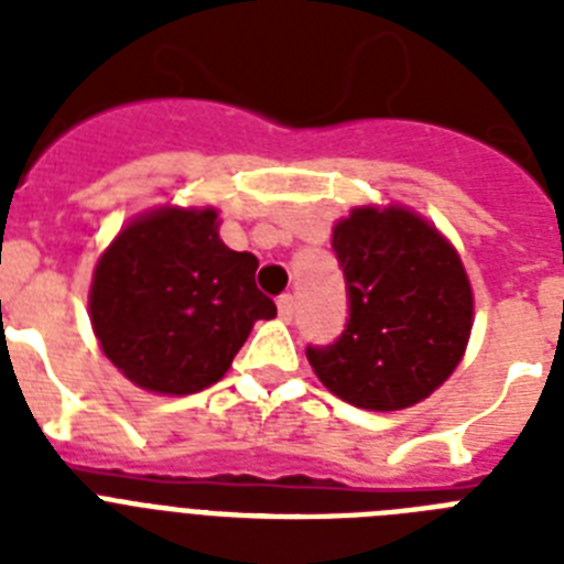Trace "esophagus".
<instances>
[{
    "label": "esophagus",
    "instance_id": "1",
    "mask_svg": "<svg viewBox=\"0 0 564 564\" xmlns=\"http://www.w3.org/2000/svg\"><path fill=\"white\" fill-rule=\"evenodd\" d=\"M278 313H281L283 322H290L295 316V299H292L290 292H283L281 299H278Z\"/></svg>",
    "mask_w": 564,
    "mask_h": 564
}]
</instances>
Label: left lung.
<instances>
[{"mask_svg": "<svg viewBox=\"0 0 564 564\" xmlns=\"http://www.w3.org/2000/svg\"><path fill=\"white\" fill-rule=\"evenodd\" d=\"M348 318L307 345L318 380L362 410H403L447 380L471 334L474 299L447 239L415 213L360 207L334 228Z\"/></svg>", "mask_w": 564, "mask_h": 564, "instance_id": "1", "label": "left lung"}]
</instances>
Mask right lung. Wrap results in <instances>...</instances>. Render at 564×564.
Wrapping results in <instances>:
<instances>
[{
    "label": "right lung",
    "mask_w": 564,
    "mask_h": 564,
    "mask_svg": "<svg viewBox=\"0 0 564 564\" xmlns=\"http://www.w3.org/2000/svg\"><path fill=\"white\" fill-rule=\"evenodd\" d=\"M254 272V254L219 239L216 210H158L131 221L93 278L101 351L149 392H202L230 369L257 318L278 313Z\"/></svg>",
    "instance_id": "obj_1"
}]
</instances>
